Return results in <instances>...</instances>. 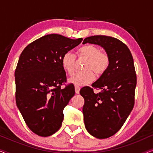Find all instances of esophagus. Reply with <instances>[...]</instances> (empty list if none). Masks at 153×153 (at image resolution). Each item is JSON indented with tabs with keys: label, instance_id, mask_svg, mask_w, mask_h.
<instances>
[{
	"label": "esophagus",
	"instance_id": "esophagus-1",
	"mask_svg": "<svg viewBox=\"0 0 153 153\" xmlns=\"http://www.w3.org/2000/svg\"><path fill=\"white\" fill-rule=\"evenodd\" d=\"M74 88H75V93H76V94H79V91H80L81 88L79 87V86H78V85H75Z\"/></svg>",
	"mask_w": 153,
	"mask_h": 153
}]
</instances>
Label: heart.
Wrapping results in <instances>:
<instances>
[{
	"mask_svg": "<svg viewBox=\"0 0 153 153\" xmlns=\"http://www.w3.org/2000/svg\"><path fill=\"white\" fill-rule=\"evenodd\" d=\"M79 57L87 59L84 71L76 72L69 79V82L76 85H85L93 82L95 79V72L97 76L104 74L110 64L109 56L97 46L86 45L78 49ZM61 64L64 70L69 75L74 72L76 64V56L72 52L68 51L61 58Z\"/></svg>",
	"mask_w": 153,
	"mask_h": 153,
	"instance_id": "obj_1",
	"label": "heart"
}]
</instances>
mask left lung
Listing matches in <instances>:
<instances>
[{"label":"left lung","mask_w":153,"mask_h":153,"mask_svg":"<svg viewBox=\"0 0 153 153\" xmlns=\"http://www.w3.org/2000/svg\"><path fill=\"white\" fill-rule=\"evenodd\" d=\"M85 43L101 46L109 56V66L93 88L83 87L80 91L85 100V128L93 137L106 139L122 127L134 105L137 75L133 57L127 45L115 37L94 35L85 38L83 44ZM94 88L102 91L95 94Z\"/></svg>","instance_id":"left-lung-1"}]
</instances>
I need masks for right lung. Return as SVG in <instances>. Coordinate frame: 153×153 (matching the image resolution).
Returning a JSON list of instances; mask_svg holds the SVG:
<instances>
[{
    "mask_svg": "<svg viewBox=\"0 0 153 153\" xmlns=\"http://www.w3.org/2000/svg\"><path fill=\"white\" fill-rule=\"evenodd\" d=\"M82 38L49 34L33 41L21 53L15 70L16 103L27 126L40 137L56 133L62 125L63 109L74 95L66 83L61 58Z\"/></svg>",
    "mask_w": 153,
    "mask_h": 153,
    "instance_id": "1",
    "label": "right lung"
}]
</instances>
